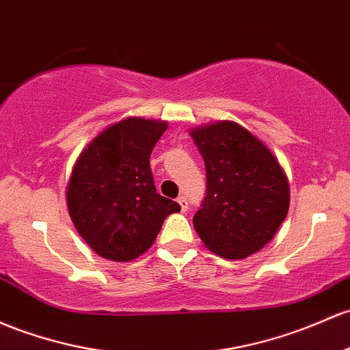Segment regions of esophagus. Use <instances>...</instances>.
Wrapping results in <instances>:
<instances>
[{
    "mask_svg": "<svg viewBox=\"0 0 350 350\" xmlns=\"http://www.w3.org/2000/svg\"><path fill=\"white\" fill-rule=\"evenodd\" d=\"M178 202H179V206H181V211H183V213H186V211H187V199L184 198V196H179V198H178Z\"/></svg>",
    "mask_w": 350,
    "mask_h": 350,
    "instance_id": "obj_1",
    "label": "esophagus"
}]
</instances>
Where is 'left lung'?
<instances>
[{
	"label": "left lung",
	"mask_w": 350,
	"mask_h": 350,
	"mask_svg": "<svg viewBox=\"0 0 350 350\" xmlns=\"http://www.w3.org/2000/svg\"><path fill=\"white\" fill-rule=\"evenodd\" d=\"M206 164V198L194 214L209 251L244 259L260 251L289 211L286 172L262 141L232 121L191 131Z\"/></svg>",
	"instance_id": "obj_1"
}]
</instances>
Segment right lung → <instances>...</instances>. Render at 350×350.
Listing matches in <instances>:
<instances>
[{
    "mask_svg": "<svg viewBox=\"0 0 350 350\" xmlns=\"http://www.w3.org/2000/svg\"><path fill=\"white\" fill-rule=\"evenodd\" d=\"M166 121L128 118L109 126L76 159L66 187L69 216L79 236L105 259L144 254L169 214L181 206L157 194L149 157Z\"/></svg>",
    "mask_w": 350,
    "mask_h": 350,
    "instance_id": "1",
    "label": "right lung"
}]
</instances>
